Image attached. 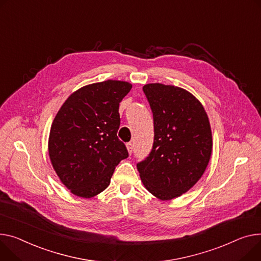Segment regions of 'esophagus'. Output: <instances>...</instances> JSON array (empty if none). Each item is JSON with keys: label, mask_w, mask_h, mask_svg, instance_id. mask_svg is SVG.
Wrapping results in <instances>:
<instances>
[{"label": "esophagus", "mask_w": 261, "mask_h": 261, "mask_svg": "<svg viewBox=\"0 0 261 261\" xmlns=\"http://www.w3.org/2000/svg\"><path fill=\"white\" fill-rule=\"evenodd\" d=\"M127 150H128V152L131 154L132 153V151H133V144L132 143H128L127 144Z\"/></svg>", "instance_id": "1"}]
</instances>
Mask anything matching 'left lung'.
<instances>
[{"label":"left lung","instance_id":"1","mask_svg":"<svg viewBox=\"0 0 261 261\" xmlns=\"http://www.w3.org/2000/svg\"><path fill=\"white\" fill-rule=\"evenodd\" d=\"M154 120V143L148 158L137 164L145 188L156 198L181 196L203 175L213 140L209 117L191 92L161 83L143 87Z\"/></svg>","mask_w":261,"mask_h":261}]
</instances>
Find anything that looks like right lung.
<instances>
[{
  "label": "right lung",
  "mask_w": 261,
  "mask_h": 261,
  "mask_svg": "<svg viewBox=\"0 0 261 261\" xmlns=\"http://www.w3.org/2000/svg\"><path fill=\"white\" fill-rule=\"evenodd\" d=\"M131 88L115 80L86 85L68 96L52 121L50 162L73 195L91 198L102 192L115 167L128 158L117 131L119 102Z\"/></svg>",
  "instance_id": "obj_1"
}]
</instances>
